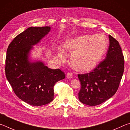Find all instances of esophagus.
Returning a JSON list of instances; mask_svg holds the SVG:
<instances>
[{
	"label": "esophagus",
	"mask_w": 130,
	"mask_h": 130,
	"mask_svg": "<svg viewBox=\"0 0 130 130\" xmlns=\"http://www.w3.org/2000/svg\"><path fill=\"white\" fill-rule=\"evenodd\" d=\"M67 77L68 78H71L73 77V73L72 72H68L67 74Z\"/></svg>",
	"instance_id": "esophagus-1"
}]
</instances>
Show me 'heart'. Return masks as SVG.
Returning a JSON list of instances; mask_svg holds the SVG:
<instances>
[{
    "label": "heart",
    "mask_w": 130,
    "mask_h": 130,
    "mask_svg": "<svg viewBox=\"0 0 130 130\" xmlns=\"http://www.w3.org/2000/svg\"><path fill=\"white\" fill-rule=\"evenodd\" d=\"M108 47V41L102 34L83 35L70 39L65 44V50L71 53L70 62L79 71H89L100 62ZM59 56L63 58L60 53Z\"/></svg>",
    "instance_id": "heart-1"
}]
</instances>
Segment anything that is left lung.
<instances>
[{"label":"left lung","instance_id":"left-lung-1","mask_svg":"<svg viewBox=\"0 0 130 130\" xmlns=\"http://www.w3.org/2000/svg\"><path fill=\"white\" fill-rule=\"evenodd\" d=\"M106 58L91 72L78 74L81 89L78 99L90 106L99 105L117 91L124 72V59L118 41L109 35Z\"/></svg>","mask_w":130,"mask_h":130}]
</instances>
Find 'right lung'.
Here are the masks:
<instances>
[{
	"instance_id": "obj_1",
	"label": "right lung",
	"mask_w": 130,
	"mask_h": 130,
	"mask_svg": "<svg viewBox=\"0 0 130 130\" xmlns=\"http://www.w3.org/2000/svg\"><path fill=\"white\" fill-rule=\"evenodd\" d=\"M50 27H31L14 38L7 48L5 73L15 94L34 106L49 104L54 98V86L65 78L60 69H52L38 61H28V53L48 34Z\"/></svg>"
}]
</instances>
